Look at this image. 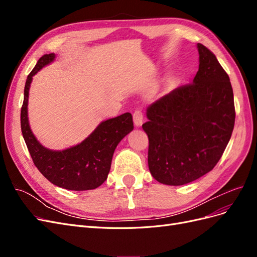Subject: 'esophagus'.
<instances>
[{"label":"esophagus","mask_w":257,"mask_h":257,"mask_svg":"<svg viewBox=\"0 0 257 257\" xmlns=\"http://www.w3.org/2000/svg\"><path fill=\"white\" fill-rule=\"evenodd\" d=\"M133 120H134V124L136 126H141L143 121H144V111L142 109L135 110L133 113Z\"/></svg>","instance_id":"obj_1"}]
</instances>
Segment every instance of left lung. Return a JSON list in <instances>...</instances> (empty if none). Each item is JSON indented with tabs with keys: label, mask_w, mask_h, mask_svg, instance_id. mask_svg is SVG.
I'll return each mask as SVG.
<instances>
[{
	"label": "left lung",
	"mask_w": 257,
	"mask_h": 257,
	"mask_svg": "<svg viewBox=\"0 0 257 257\" xmlns=\"http://www.w3.org/2000/svg\"><path fill=\"white\" fill-rule=\"evenodd\" d=\"M197 48L199 68L193 82L153 103L143 124L149 170L163 184L183 185L212 170L234 130L229 77L212 51L201 44Z\"/></svg>",
	"instance_id": "obj_1"
}]
</instances>
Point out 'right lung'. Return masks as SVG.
<instances>
[{
	"label": "right lung",
	"mask_w": 257,
	"mask_h": 257,
	"mask_svg": "<svg viewBox=\"0 0 257 257\" xmlns=\"http://www.w3.org/2000/svg\"><path fill=\"white\" fill-rule=\"evenodd\" d=\"M54 59V53L44 54L28 75L21 107V132L34 165L54 185L72 191L96 189L109 174L114 149L134 128L130 112L102 122L84 141L62 151L46 149L33 135L28 120V97L32 77Z\"/></svg>",
	"instance_id": "right-lung-1"
}]
</instances>
